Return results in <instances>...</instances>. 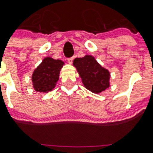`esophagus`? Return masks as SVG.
Instances as JSON below:
<instances>
[{"label": "esophagus", "instance_id": "34e87169", "mask_svg": "<svg viewBox=\"0 0 153 153\" xmlns=\"http://www.w3.org/2000/svg\"><path fill=\"white\" fill-rule=\"evenodd\" d=\"M73 59H74V57H71V58H69L67 59V62L69 64H72V62H73Z\"/></svg>", "mask_w": 153, "mask_h": 153}]
</instances>
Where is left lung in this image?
Listing matches in <instances>:
<instances>
[{
	"instance_id": "left-lung-1",
	"label": "left lung",
	"mask_w": 153,
	"mask_h": 153,
	"mask_svg": "<svg viewBox=\"0 0 153 153\" xmlns=\"http://www.w3.org/2000/svg\"><path fill=\"white\" fill-rule=\"evenodd\" d=\"M73 65L79 72L82 83L86 88L99 94L108 88L110 73L103 68L94 57L86 55L83 58H76Z\"/></svg>"
}]
</instances>
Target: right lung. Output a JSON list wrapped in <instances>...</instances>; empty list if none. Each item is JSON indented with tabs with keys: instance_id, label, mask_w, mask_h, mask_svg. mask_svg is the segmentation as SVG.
<instances>
[{
	"instance_id": "add662e5",
	"label": "right lung",
	"mask_w": 153,
	"mask_h": 153,
	"mask_svg": "<svg viewBox=\"0 0 153 153\" xmlns=\"http://www.w3.org/2000/svg\"><path fill=\"white\" fill-rule=\"evenodd\" d=\"M64 62L52 58H45L32 75L33 87L36 91L48 93L54 88L59 80Z\"/></svg>"
}]
</instances>
